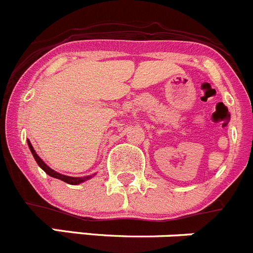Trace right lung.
I'll return each instance as SVG.
<instances>
[{
  "mask_svg": "<svg viewBox=\"0 0 253 253\" xmlns=\"http://www.w3.org/2000/svg\"><path fill=\"white\" fill-rule=\"evenodd\" d=\"M27 144H28V148H30L31 153H32L33 158H35V160L37 161V164L40 165L41 169H42L43 171L45 172V174L49 175V176L54 177V179H59V180H62V181L67 182V184H69V185H78V184H82V182L86 181V180L92 179V177L95 175L94 174V175H86V176H82V177H73V176H67V175L59 174V172H57V171H54L53 169H50V168L48 167L47 164H45L44 161H43L42 159L38 156V154L36 153V150L33 149L32 144H31L30 140H27Z\"/></svg>",
  "mask_w": 253,
  "mask_h": 253,
  "instance_id": "1",
  "label": "right lung"
}]
</instances>
